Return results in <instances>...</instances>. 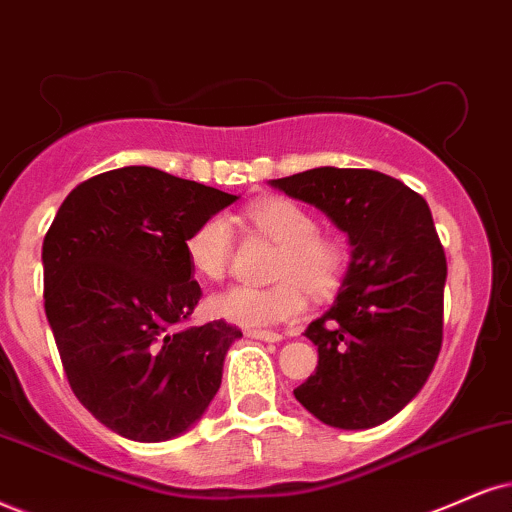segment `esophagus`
Returning a JSON list of instances; mask_svg holds the SVG:
<instances>
[{
	"instance_id": "obj_1",
	"label": "esophagus",
	"mask_w": 512,
	"mask_h": 512,
	"mask_svg": "<svg viewBox=\"0 0 512 512\" xmlns=\"http://www.w3.org/2000/svg\"><path fill=\"white\" fill-rule=\"evenodd\" d=\"M246 337L261 339V342H280L282 334H277L273 330H246Z\"/></svg>"
}]
</instances>
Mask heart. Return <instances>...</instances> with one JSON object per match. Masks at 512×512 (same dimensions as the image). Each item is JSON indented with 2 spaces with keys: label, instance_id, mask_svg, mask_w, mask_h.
Returning a JSON list of instances; mask_svg holds the SVG:
<instances>
[{
  "label": "heart",
  "instance_id": "1",
  "mask_svg": "<svg viewBox=\"0 0 512 512\" xmlns=\"http://www.w3.org/2000/svg\"><path fill=\"white\" fill-rule=\"evenodd\" d=\"M251 225L263 237L280 246L273 273L275 285H235L208 301L216 318L242 327H266L296 320L306 308V292L330 296L344 282L351 251L342 237L320 232L318 220L306 206L289 199H270L246 211ZM235 235L223 213L208 216L189 232L185 254L194 273L206 280H223L230 270Z\"/></svg>",
  "mask_w": 512,
  "mask_h": 512
}]
</instances>
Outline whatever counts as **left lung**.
<instances>
[{
    "label": "left lung",
    "instance_id": "obj_1",
    "mask_svg": "<svg viewBox=\"0 0 512 512\" xmlns=\"http://www.w3.org/2000/svg\"><path fill=\"white\" fill-rule=\"evenodd\" d=\"M273 185L325 211L353 246L337 301L306 330L318 368L296 401L339 430L382 425L422 389L444 339L446 254L430 206L368 168H313Z\"/></svg>",
    "mask_w": 512,
    "mask_h": 512
}]
</instances>
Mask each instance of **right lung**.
Here are the masks:
<instances>
[{
  "label": "right lung",
  "mask_w": 512,
  "mask_h": 512,
  "mask_svg": "<svg viewBox=\"0 0 512 512\" xmlns=\"http://www.w3.org/2000/svg\"><path fill=\"white\" fill-rule=\"evenodd\" d=\"M235 199L128 166L80 182L44 235V313L63 372L82 406L125 439L178 437L220 389L242 330L187 325L201 287L185 242Z\"/></svg>",
  "instance_id": "right-lung-1"
}]
</instances>
